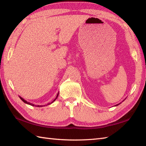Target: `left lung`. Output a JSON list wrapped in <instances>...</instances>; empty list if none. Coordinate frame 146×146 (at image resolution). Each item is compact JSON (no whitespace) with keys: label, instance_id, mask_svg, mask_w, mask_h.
<instances>
[{"label":"left lung","instance_id":"obj_1","mask_svg":"<svg viewBox=\"0 0 146 146\" xmlns=\"http://www.w3.org/2000/svg\"><path fill=\"white\" fill-rule=\"evenodd\" d=\"M125 99H124V100H125ZM123 101H122V102H123ZM120 104H121V103H120ZM117 104V105H116L115 106H117L118 105H119V104Z\"/></svg>","mask_w":146,"mask_h":146}]
</instances>
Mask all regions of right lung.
<instances>
[{"instance_id":"add662e5","label":"right lung","mask_w":146,"mask_h":146,"mask_svg":"<svg viewBox=\"0 0 146 146\" xmlns=\"http://www.w3.org/2000/svg\"><path fill=\"white\" fill-rule=\"evenodd\" d=\"M58 94H59V92H58V94H57V95H56V98H55V99L54 100H53L52 102H50V103H48V104H47V105H50L51 104H52L53 102H55V100L57 99V98H58ZM19 98H20V99L22 100H23V102H24L25 103V104H28V105H32V106H33H33H35V107H43V105H35V104H32V103H30V102H27V101H26L25 100H24L23 98H21V96H19ZM44 106H45V105H44Z\"/></svg>"}]
</instances>
